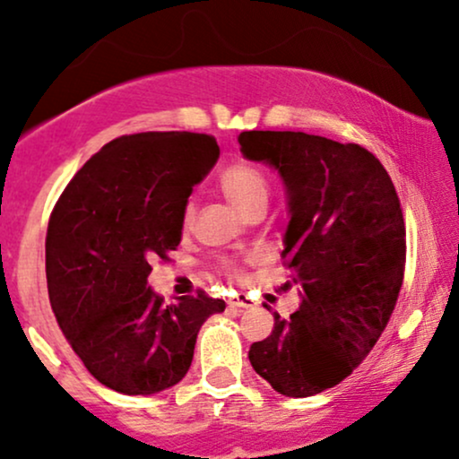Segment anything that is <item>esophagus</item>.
Here are the masks:
<instances>
[{"instance_id": "1", "label": "esophagus", "mask_w": 459, "mask_h": 459, "mask_svg": "<svg viewBox=\"0 0 459 459\" xmlns=\"http://www.w3.org/2000/svg\"><path fill=\"white\" fill-rule=\"evenodd\" d=\"M229 307L230 308H250V307H255V299H250L247 296H235L229 299Z\"/></svg>"}]
</instances>
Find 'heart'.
<instances>
[{"instance_id":"b5f03b06","label":"heart","mask_w":459,"mask_h":459,"mask_svg":"<svg viewBox=\"0 0 459 459\" xmlns=\"http://www.w3.org/2000/svg\"><path fill=\"white\" fill-rule=\"evenodd\" d=\"M220 187H222L224 196L230 200V204L246 218L250 213L265 212L267 203H270V181L263 175L256 166L247 161H233L220 172ZM196 218V204L187 203L186 212H183V222L187 226ZM222 267L230 273H239L235 261H224Z\"/></svg>"}]
</instances>
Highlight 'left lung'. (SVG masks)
I'll list each match as a JSON object with an SVG mask.
<instances>
[{"instance_id":"left-lung-1","label":"left lung","mask_w":459,"mask_h":459,"mask_svg":"<svg viewBox=\"0 0 459 459\" xmlns=\"http://www.w3.org/2000/svg\"><path fill=\"white\" fill-rule=\"evenodd\" d=\"M239 144L287 187L284 289L302 296L287 319L273 313L272 334L247 358L276 393L310 397L343 382L391 319L405 270L402 204L386 168L354 142L244 131Z\"/></svg>"}]
</instances>
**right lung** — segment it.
Returning a JSON list of instances; mask_svg holds the SVG:
<instances>
[{
	"instance_id": "right-lung-1",
	"label": "right lung",
	"mask_w": 459,
	"mask_h": 459,
	"mask_svg": "<svg viewBox=\"0 0 459 459\" xmlns=\"http://www.w3.org/2000/svg\"><path fill=\"white\" fill-rule=\"evenodd\" d=\"M220 157L213 135H120L77 170L45 239L49 302L68 345L103 386L152 394L186 377L200 325L226 308L196 291L166 304L146 287L181 244L192 187Z\"/></svg>"
}]
</instances>
